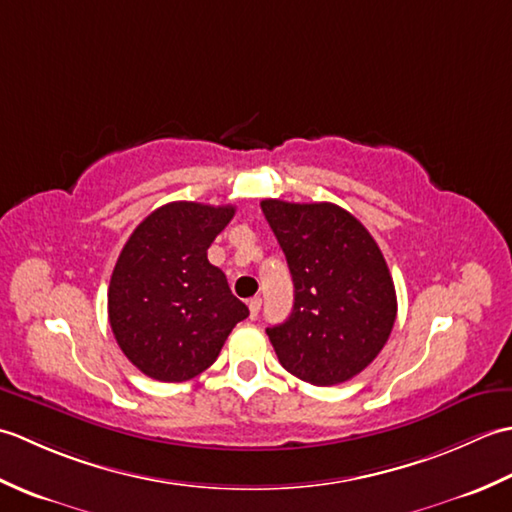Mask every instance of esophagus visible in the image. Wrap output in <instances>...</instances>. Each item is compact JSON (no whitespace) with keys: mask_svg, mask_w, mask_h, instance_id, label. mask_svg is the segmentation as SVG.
<instances>
[{"mask_svg":"<svg viewBox=\"0 0 512 512\" xmlns=\"http://www.w3.org/2000/svg\"><path fill=\"white\" fill-rule=\"evenodd\" d=\"M259 308H262V299L259 297H253V299H248V310H250V319H255L257 314H259Z\"/></svg>","mask_w":512,"mask_h":512,"instance_id":"obj_1","label":"esophagus"}]
</instances>
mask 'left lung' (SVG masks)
Returning a JSON list of instances; mask_svg holds the SVG:
<instances>
[{"label":"left lung","mask_w":512,"mask_h":512,"mask_svg":"<svg viewBox=\"0 0 512 512\" xmlns=\"http://www.w3.org/2000/svg\"><path fill=\"white\" fill-rule=\"evenodd\" d=\"M295 284L290 317L266 328L279 363L312 385L361 374L396 321V288L367 228L332 202L264 200Z\"/></svg>","instance_id":"obj_1"}]
</instances>
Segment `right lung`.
Wrapping results in <instances>:
<instances>
[{
  "instance_id": "right-lung-1",
  "label": "right lung",
  "mask_w": 512,
  "mask_h": 512,
  "mask_svg": "<svg viewBox=\"0 0 512 512\" xmlns=\"http://www.w3.org/2000/svg\"><path fill=\"white\" fill-rule=\"evenodd\" d=\"M235 206L169 202L123 246L107 290V314L123 354L145 376L182 383L215 363L248 308L206 250Z\"/></svg>"
}]
</instances>
